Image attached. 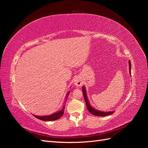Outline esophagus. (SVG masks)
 I'll list each match as a JSON object with an SVG mask.
<instances>
[{"mask_svg": "<svg viewBox=\"0 0 148 148\" xmlns=\"http://www.w3.org/2000/svg\"><path fill=\"white\" fill-rule=\"evenodd\" d=\"M82 84H83V82L81 81V79H77L74 82V84L76 86H78V87L81 86Z\"/></svg>", "mask_w": 148, "mask_h": 148, "instance_id": "esophagus-1", "label": "esophagus"}]
</instances>
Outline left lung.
<instances>
[{
    "label": "left lung",
    "mask_w": 148,
    "mask_h": 148,
    "mask_svg": "<svg viewBox=\"0 0 148 148\" xmlns=\"http://www.w3.org/2000/svg\"><path fill=\"white\" fill-rule=\"evenodd\" d=\"M128 63H129L130 73L131 74V62H130V61L129 60ZM82 90H83V94L85 102H86V104L88 110L92 114L96 115V116H99V117H103V116L109 115H110L114 112V111H112V112H102V111H100L99 110H97V109H95V108H93V107H92V106H91V104H89L88 98L87 97L86 88H85V87L84 86L82 87Z\"/></svg>",
    "instance_id": "8db88e82"
}]
</instances>
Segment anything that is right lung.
Segmentation results:
<instances>
[{
    "mask_svg": "<svg viewBox=\"0 0 148 148\" xmlns=\"http://www.w3.org/2000/svg\"><path fill=\"white\" fill-rule=\"evenodd\" d=\"M70 93V91L67 93V95H66V98L67 96H69ZM64 109H65V107L63 108V109L60 110V111H58L57 112L54 113V114H52L50 115H46V116H38V115H33L36 118H37L39 120H44V121H52V120H56L57 119H60L62 115L64 114Z\"/></svg>",
    "mask_w": 148,
    "mask_h": 148,
    "instance_id": "obj_1",
    "label": "right lung"
}]
</instances>
